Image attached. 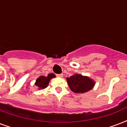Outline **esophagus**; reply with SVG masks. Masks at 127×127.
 <instances>
[{"mask_svg":"<svg viewBox=\"0 0 127 127\" xmlns=\"http://www.w3.org/2000/svg\"><path fill=\"white\" fill-rule=\"evenodd\" d=\"M57 76L62 78V77H63V74H57Z\"/></svg>","mask_w":127,"mask_h":127,"instance_id":"34e87169","label":"esophagus"}]
</instances>
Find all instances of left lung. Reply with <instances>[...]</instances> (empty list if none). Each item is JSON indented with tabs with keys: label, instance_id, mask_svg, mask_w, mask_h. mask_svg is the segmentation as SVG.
<instances>
[{
	"label": "left lung",
	"instance_id": "1",
	"mask_svg": "<svg viewBox=\"0 0 127 127\" xmlns=\"http://www.w3.org/2000/svg\"><path fill=\"white\" fill-rule=\"evenodd\" d=\"M67 83L70 88L74 93H84L92 89L95 83L87 76L74 74L67 78Z\"/></svg>",
	"mask_w": 127,
	"mask_h": 127
}]
</instances>
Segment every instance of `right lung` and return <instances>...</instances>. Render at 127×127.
I'll list each match as a JSON object with an SVG mask.
<instances>
[{"instance_id": "obj_1", "label": "right lung", "mask_w": 127, "mask_h": 127, "mask_svg": "<svg viewBox=\"0 0 127 127\" xmlns=\"http://www.w3.org/2000/svg\"><path fill=\"white\" fill-rule=\"evenodd\" d=\"M55 77V75L54 74L51 73L48 74L47 76H41L40 77L37 78L35 82V86L38 87L39 88L44 89L46 87H47L49 82L50 80L53 78Z\"/></svg>"}]
</instances>
